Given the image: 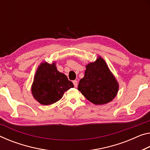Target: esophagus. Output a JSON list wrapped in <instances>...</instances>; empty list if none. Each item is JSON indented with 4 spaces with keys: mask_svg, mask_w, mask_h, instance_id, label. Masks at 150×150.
Wrapping results in <instances>:
<instances>
[{
    "mask_svg": "<svg viewBox=\"0 0 150 150\" xmlns=\"http://www.w3.org/2000/svg\"><path fill=\"white\" fill-rule=\"evenodd\" d=\"M73 85H74L75 87H77V86H78V83H77V80L73 81Z\"/></svg>",
    "mask_w": 150,
    "mask_h": 150,
    "instance_id": "obj_1",
    "label": "esophagus"
}]
</instances>
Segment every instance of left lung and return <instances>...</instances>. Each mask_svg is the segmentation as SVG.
Returning a JSON list of instances; mask_svg holds the SVG:
<instances>
[{
    "label": "left lung",
    "instance_id": "obj_1",
    "mask_svg": "<svg viewBox=\"0 0 150 150\" xmlns=\"http://www.w3.org/2000/svg\"><path fill=\"white\" fill-rule=\"evenodd\" d=\"M83 78L79 81L78 90L95 105H104L117 96L119 83L105 60L98 56L96 61L85 65Z\"/></svg>",
    "mask_w": 150,
    "mask_h": 150
}]
</instances>
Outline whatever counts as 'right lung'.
I'll list each match as a JSON object with an SVG mask.
<instances>
[{
    "label": "right lung",
    "mask_w": 150,
    "mask_h": 150,
    "mask_svg": "<svg viewBox=\"0 0 150 150\" xmlns=\"http://www.w3.org/2000/svg\"><path fill=\"white\" fill-rule=\"evenodd\" d=\"M74 87L67 76L57 70L56 63L46 61L38 67L31 86L34 99L43 105L56 103L63 96L64 93Z\"/></svg>",
    "instance_id": "right-lung-1"
}]
</instances>
